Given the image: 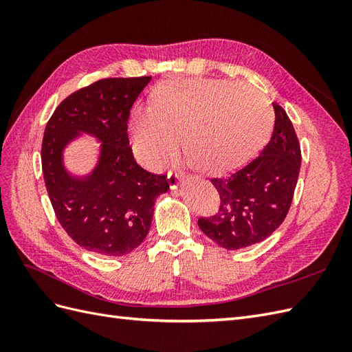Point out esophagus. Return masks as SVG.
<instances>
[{"mask_svg": "<svg viewBox=\"0 0 352 352\" xmlns=\"http://www.w3.org/2000/svg\"><path fill=\"white\" fill-rule=\"evenodd\" d=\"M182 180H184L182 175H179L176 172H168L167 173V182H168V186L172 190H176L179 188V185L182 184Z\"/></svg>", "mask_w": 352, "mask_h": 352, "instance_id": "1", "label": "esophagus"}]
</instances>
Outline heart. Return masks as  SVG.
Instances as JSON below:
<instances>
[{
	"label": "heart",
	"mask_w": 352,
	"mask_h": 352,
	"mask_svg": "<svg viewBox=\"0 0 352 352\" xmlns=\"http://www.w3.org/2000/svg\"><path fill=\"white\" fill-rule=\"evenodd\" d=\"M273 113L247 83L221 79H172L157 85L150 105H135L127 135L136 162L158 170L172 155L176 133L192 164L220 173L247 162L267 141Z\"/></svg>",
	"instance_id": "heart-1"
}]
</instances>
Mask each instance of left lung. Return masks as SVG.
<instances>
[{
  "mask_svg": "<svg viewBox=\"0 0 352 352\" xmlns=\"http://www.w3.org/2000/svg\"><path fill=\"white\" fill-rule=\"evenodd\" d=\"M274 129L257 158L238 172L211 179L220 195L212 217L198 220L199 229L221 248L239 250L258 243L278 229L289 211L301 150L292 122L273 102Z\"/></svg>",
  "mask_w": 352,
  "mask_h": 352,
  "instance_id": "obj_1",
  "label": "left lung"
}]
</instances>
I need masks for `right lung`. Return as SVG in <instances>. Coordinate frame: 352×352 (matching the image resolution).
Returning <instances> with one entry per match:
<instances>
[{
  "instance_id": "add662e5",
  "label": "right lung",
  "mask_w": 352,
  "mask_h": 352,
  "mask_svg": "<svg viewBox=\"0 0 352 352\" xmlns=\"http://www.w3.org/2000/svg\"><path fill=\"white\" fill-rule=\"evenodd\" d=\"M151 76L101 79L63 101L42 140V173L60 225L79 247L122 257L141 245L151 228L155 198L168 190L166 176L136 164L127 138L133 102ZM100 142L88 174H72L65 148L82 133Z\"/></svg>"
}]
</instances>
